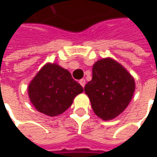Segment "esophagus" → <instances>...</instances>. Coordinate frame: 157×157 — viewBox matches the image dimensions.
<instances>
[{
    "mask_svg": "<svg viewBox=\"0 0 157 157\" xmlns=\"http://www.w3.org/2000/svg\"><path fill=\"white\" fill-rule=\"evenodd\" d=\"M79 82H80V84H81L82 87H84V85H85V80H84V79H81V80L79 81Z\"/></svg>",
    "mask_w": 157,
    "mask_h": 157,
    "instance_id": "34e87169",
    "label": "esophagus"
}]
</instances>
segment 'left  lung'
<instances>
[{"label": "left lung", "mask_w": 157, "mask_h": 157, "mask_svg": "<svg viewBox=\"0 0 157 157\" xmlns=\"http://www.w3.org/2000/svg\"><path fill=\"white\" fill-rule=\"evenodd\" d=\"M136 83L126 69L112 58L97 61L93 66V77L85 84L94 113L103 120L118 116L129 105Z\"/></svg>", "instance_id": "obj_1"}]
</instances>
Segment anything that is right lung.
Wrapping results in <instances>:
<instances>
[{
	"label": "right lung",
	"instance_id": "1",
	"mask_svg": "<svg viewBox=\"0 0 157 157\" xmlns=\"http://www.w3.org/2000/svg\"><path fill=\"white\" fill-rule=\"evenodd\" d=\"M83 88L66 69L56 63H46L28 86V94L36 110L56 116L68 109Z\"/></svg>",
	"mask_w": 157,
	"mask_h": 157
}]
</instances>
